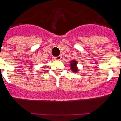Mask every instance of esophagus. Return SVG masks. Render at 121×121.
<instances>
[{"label": "esophagus", "instance_id": "34e87169", "mask_svg": "<svg viewBox=\"0 0 121 121\" xmlns=\"http://www.w3.org/2000/svg\"><path fill=\"white\" fill-rule=\"evenodd\" d=\"M62 57L60 56H57V57H54V60H60L61 59Z\"/></svg>", "mask_w": 121, "mask_h": 121}]
</instances>
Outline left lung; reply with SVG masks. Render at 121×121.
Returning a JSON list of instances; mask_svg holds the SVG:
<instances>
[{
    "instance_id": "1",
    "label": "left lung",
    "mask_w": 121,
    "mask_h": 121,
    "mask_svg": "<svg viewBox=\"0 0 121 121\" xmlns=\"http://www.w3.org/2000/svg\"><path fill=\"white\" fill-rule=\"evenodd\" d=\"M76 64H77V62L75 60H71V63H70L71 70L74 73L78 72V68H77L76 67Z\"/></svg>"
}]
</instances>
